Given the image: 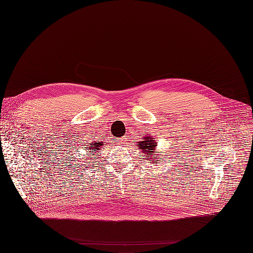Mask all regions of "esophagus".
<instances>
[{"label":"esophagus","mask_w":253,"mask_h":253,"mask_svg":"<svg viewBox=\"0 0 253 253\" xmlns=\"http://www.w3.org/2000/svg\"><path fill=\"white\" fill-rule=\"evenodd\" d=\"M120 140H121V141H125V140H126V139H125V138H124V137H122V138H121V139H120Z\"/></svg>","instance_id":"34e87169"}]
</instances>
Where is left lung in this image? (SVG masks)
Returning a JSON list of instances; mask_svg holds the SVG:
<instances>
[{
  "label": "left lung",
  "instance_id": "8db88e82",
  "mask_svg": "<svg viewBox=\"0 0 253 253\" xmlns=\"http://www.w3.org/2000/svg\"><path fill=\"white\" fill-rule=\"evenodd\" d=\"M138 143H139V144H137V148H138L140 151H142V153L147 154L145 156H147L148 159H150V157L154 154V150H155V147H156V144H155L153 138H152L151 136L144 137V139H143L142 141L138 142ZM157 156H158V155H157ZM155 158L157 159L158 157H155Z\"/></svg>",
  "mask_w": 253,
  "mask_h": 253
}]
</instances>
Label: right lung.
Listing matches in <instances>:
<instances>
[{
  "mask_svg": "<svg viewBox=\"0 0 253 253\" xmlns=\"http://www.w3.org/2000/svg\"><path fill=\"white\" fill-rule=\"evenodd\" d=\"M92 145V147H90L89 145ZM101 145H102V143H100L99 141H94L93 143H90V144H88V148H87V150H90V152L89 153H92V154H95L96 152H98L99 151V149L101 148ZM89 158H86L85 160H88ZM90 159H92V156H90Z\"/></svg>",
  "mask_w": 253,
  "mask_h": 253,
  "instance_id": "add662e5",
  "label": "right lung"
}]
</instances>
